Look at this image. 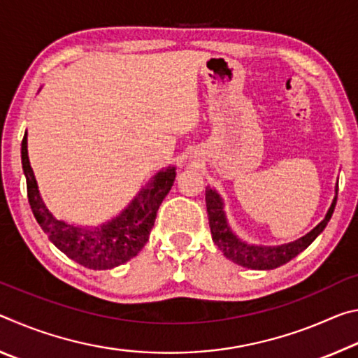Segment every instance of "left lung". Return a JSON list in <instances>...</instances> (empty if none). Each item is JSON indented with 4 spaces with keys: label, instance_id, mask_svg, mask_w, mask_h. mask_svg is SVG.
Wrapping results in <instances>:
<instances>
[{
    "label": "left lung",
    "instance_id": "8db88e82",
    "mask_svg": "<svg viewBox=\"0 0 358 358\" xmlns=\"http://www.w3.org/2000/svg\"><path fill=\"white\" fill-rule=\"evenodd\" d=\"M336 197H338V189H336ZM336 197L333 199V203L329 210V213L325 216V220L322 222H319L310 234H306L305 237L292 241V243L270 248V246L246 245L235 237L227 226L226 215H224L222 211L221 197L217 196L216 191L207 187V191H205V201H207V213H208L211 238H213L217 250H220L229 260H232V262L238 264L241 266H246V268L273 270L276 266L287 264L289 260H292L296 254H300L303 250H306V248L316 240L317 235L322 232L330 221L333 210H335V205H336Z\"/></svg>",
    "mask_w": 358,
    "mask_h": 358
}]
</instances>
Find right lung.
Returning <instances> with one entry per match:
<instances>
[{
	"instance_id": "obj_1",
	"label": "right lung",
	"mask_w": 358,
	"mask_h": 358,
	"mask_svg": "<svg viewBox=\"0 0 358 358\" xmlns=\"http://www.w3.org/2000/svg\"><path fill=\"white\" fill-rule=\"evenodd\" d=\"M22 167L27 177L29 207L48 240L69 259L93 270L113 268L137 256L155 226L157 208L175 181V167L159 172L120 216L99 227L88 229L58 221L45 208L29 166L27 132L22 141Z\"/></svg>"
}]
</instances>
